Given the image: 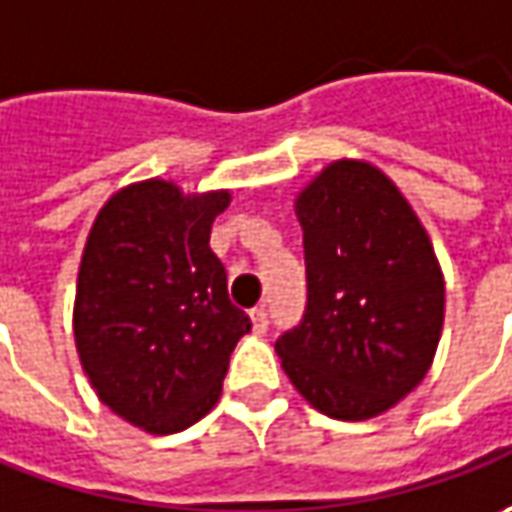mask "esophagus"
Listing matches in <instances>:
<instances>
[{
    "label": "esophagus",
    "instance_id": "1",
    "mask_svg": "<svg viewBox=\"0 0 512 512\" xmlns=\"http://www.w3.org/2000/svg\"><path fill=\"white\" fill-rule=\"evenodd\" d=\"M249 317H252V328H255V334H266V328H269V314L263 306H257V309L249 311Z\"/></svg>",
    "mask_w": 512,
    "mask_h": 512
}]
</instances>
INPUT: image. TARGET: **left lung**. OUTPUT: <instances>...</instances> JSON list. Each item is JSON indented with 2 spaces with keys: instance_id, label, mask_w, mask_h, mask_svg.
<instances>
[{
  "instance_id": "left-lung-1",
  "label": "left lung",
  "mask_w": 512,
  "mask_h": 512,
  "mask_svg": "<svg viewBox=\"0 0 512 512\" xmlns=\"http://www.w3.org/2000/svg\"><path fill=\"white\" fill-rule=\"evenodd\" d=\"M309 303L274 348L291 385L331 419L360 422L408 397L431 368L445 280L397 184L368 161H334L294 201Z\"/></svg>"
}]
</instances>
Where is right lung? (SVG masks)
Listing matches in <instances>:
<instances>
[{
  "label": "right lung",
  "instance_id": "1",
  "mask_svg": "<svg viewBox=\"0 0 512 512\" xmlns=\"http://www.w3.org/2000/svg\"><path fill=\"white\" fill-rule=\"evenodd\" d=\"M229 201V189L184 195L172 181H138L101 206L84 243L73 306L81 368L113 414L147 433L209 414L252 328L209 249Z\"/></svg>",
  "mask_w": 512,
  "mask_h": 512
}]
</instances>
